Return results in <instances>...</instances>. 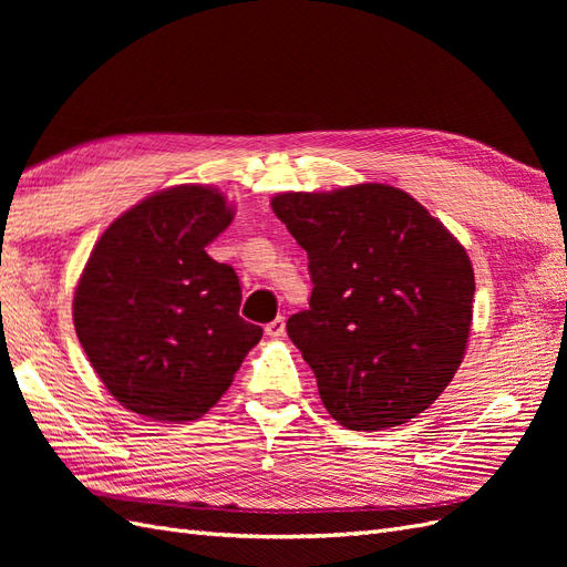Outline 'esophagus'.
<instances>
[{"instance_id": "1", "label": "esophagus", "mask_w": 567, "mask_h": 567, "mask_svg": "<svg viewBox=\"0 0 567 567\" xmlns=\"http://www.w3.org/2000/svg\"><path fill=\"white\" fill-rule=\"evenodd\" d=\"M265 331H267V336H269V338H279V336H284V333H286V317L271 319V321L265 326Z\"/></svg>"}]
</instances>
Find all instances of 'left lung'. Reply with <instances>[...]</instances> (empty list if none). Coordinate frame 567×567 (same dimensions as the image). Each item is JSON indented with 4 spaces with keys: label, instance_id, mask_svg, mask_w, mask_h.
Listing matches in <instances>:
<instances>
[{
    "label": "left lung",
    "instance_id": "obj_1",
    "mask_svg": "<svg viewBox=\"0 0 567 567\" xmlns=\"http://www.w3.org/2000/svg\"><path fill=\"white\" fill-rule=\"evenodd\" d=\"M271 210L310 260V310L286 331L329 414L350 431L419 416L466 350L475 293L466 250L388 184L281 194Z\"/></svg>",
    "mask_w": 567,
    "mask_h": 567
}]
</instances>
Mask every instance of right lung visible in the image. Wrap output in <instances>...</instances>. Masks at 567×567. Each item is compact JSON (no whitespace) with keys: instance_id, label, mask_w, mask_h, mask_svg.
Wrapping results in <instances>:
<instances>
[{"instance_id":"1","label":"right lung","mask_w":567,"mask_h":567,"mask_svg":"<svg viewBox=\"0 0 567 567\" xmlns=\"http://www.w3.org/2000/svg\"><path fill=\"white\" fill-rule=\"evenodd\" d=\"M231 217L215 188L175 186L120 215L96 241L75 290V333L130 411L200 419L260 342V326L238 315L234 267L205 250Z\"/></svg>"}]
</instances>
